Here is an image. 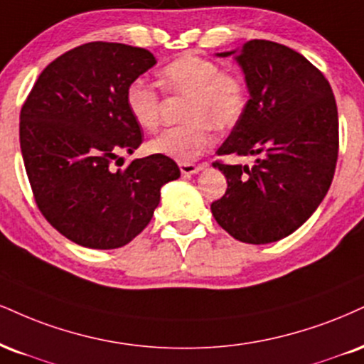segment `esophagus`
Instances as JSON below:
<instances>
[{"instance_id":"esophagus-1","label":"esophagus","mask_w":364,"mask_h":364,"mask_svg":"<svg viewBox=\"0 0 364 364\" xmlns=\"http://www.w3.org/2000/svg\"><path fill=\"white\" fill-rule=\"evenodd\" d=\"M200 169H201V166H196L193 163H181V164H179V171H181V174H185V176H190V174H196Z\"/></svg>"}]
</instances>
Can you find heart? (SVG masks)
I'll return each instance as SVG.
<instances>
[{
    "label": "heart",
    "mask_w": 364,
    "mask_h": 364,
    "mask_svg": "<svg viewBox=\"0 0 364 364\" xmlns=\"http://www.w3.org/2000/svg\"><path fill=\"white\" fill-rule=\"evenodd\" d=\"M159 74L171 93L188 96L183 108L186 124L166 129L149 140L151 154L190 163L212 146V127L232 129L246 112L247 90L242 76L222 69L215 60L188 52L166 64ZM125 107L140 129L154 130L159 125V93L146 81L135 80L127 86Z\"/></svg>",
    "instance_id": "heart-1"
}]
</instances>
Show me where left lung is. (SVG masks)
I'll return each mask as SVG.
<instances>
[{
  "label": "left lung",
  "instance_id": "1",
  "mask_svg": "<svg viewBox=\"0 0 364 364\" xmlns=\"http://www.w3.org/2000/svg\"><path fill=\"white\" fill-rule=\"evenodd\" d=\"M235 60L249 100L217 154L257 159L252 168L213 163L227 191L210 208L234 239L269 244L305 224L329 191L339 152L336 98L326 76L282 43L249 41Z\"/></svg>",
  "mask_w": 364,
  "mask_h": 364
}]
</instances>
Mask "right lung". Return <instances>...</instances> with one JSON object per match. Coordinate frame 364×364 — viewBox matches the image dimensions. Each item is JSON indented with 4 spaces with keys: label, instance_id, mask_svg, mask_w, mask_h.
Here are the masks:
<instances>
[{
    "label": "right lung",
    "instance_id": "obj_1",
    "mask_svg": "<svg viewBox=\"0 0 364 364\" xmlns=\"http://www.w3.org/2000/svg\"><path fill=\"white\" fill-rule=\"evenodd\" d=\"M154 64L140 47L85 43L52 60L21 107L20 147L35 203L82 247L129 244L151 222L161 188L181 174L157 154L110 169L118 152L142 144L125 90Z\"/></svg>",
    "mask_w": 364,
    "mask_h": 364
}]
</instances>
